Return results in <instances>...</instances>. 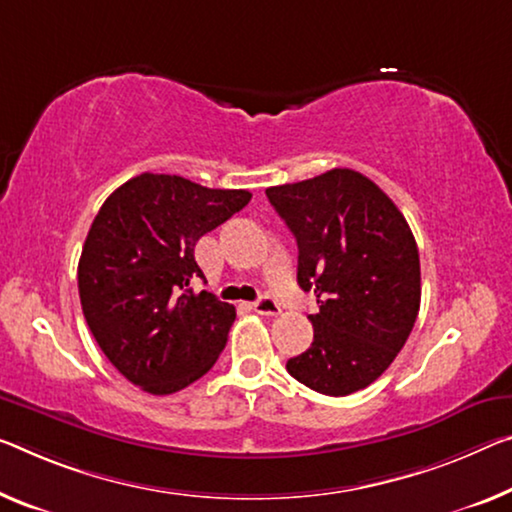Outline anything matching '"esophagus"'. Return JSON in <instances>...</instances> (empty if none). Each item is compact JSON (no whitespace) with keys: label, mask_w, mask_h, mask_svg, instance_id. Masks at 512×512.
I'll return each instance as SVG.
<instances>
[{"label":"esophagus","mask_w":512,"mask_h":512,"mask_svg":"<svg viewBox=\"0 0 512 512\" xmlns=\"http://www.w3.org/2000/svg\"><path fill=\"white\" fill-rule=\"evenodd\" d=\"M251 309H254L256 313H261V316H277V313L281 311L279 304L272 300V297H261V300H256L254 304H251Z\"/></svg>","instance_id":"obj_1"}]
</instances>
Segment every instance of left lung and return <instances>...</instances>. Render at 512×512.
Returning a JSON list of instances; mask_svg holds the SVG:
<instances>
[{
  "label": "left lung",
  "instance_id": "1",
  "mask_svg": "<svg viewBox=\"0 0 512 512\" xmlns=\"http://www.w3.org/2000/svg\"><path fill=\"white\" fill-rule=\"evenodd\" d=\"M265 194L297 240V283L320 306L309 316L311 348L288 359V373L325 396L366 389L403 350L419 316L421 265L410 224L352 169Z\"/></svg>",
  "mask_w": 512,
  "mask_h": 512
}]
</instances>
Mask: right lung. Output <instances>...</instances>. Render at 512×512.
<instances>
[{"instance_id": "obj_1", "label": "right lung", "mask_w": 512, "mask_h": 512, "mask_svg": "<svg viewBox=\"0 0 512 512\" xmlns=\"http://www.w3.org/2000/svg\"><path fill=\"white\" fill-rule=\"evenodd\" d=\"M251 201L183 176L141 174L107 196L77 265L82 311L125 380L153 396L190 387L222 355L231 304L190 288L194 247Z\"/></svg>"}]
</instances>
